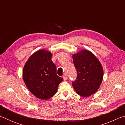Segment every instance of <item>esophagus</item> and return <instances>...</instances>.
I'll list each match as a JSON object with an SVG mask.
<instances>
[{
	"mask_svg": "<svg viewBox=\"0 0 125 125\" xmlns=\"http://www.w3.org/2000/svg\"><path fill=\"white\" fill-rule=\"evenodd\" d=\"M63 79H64V80H66L67 79V75H65V74L63 75Z\"/></svg>",
	"mask_w": 125,
	"mask_h": 125,
	"instance_id": "34e87169",
	"label": "esophagus"
}]
</instances>
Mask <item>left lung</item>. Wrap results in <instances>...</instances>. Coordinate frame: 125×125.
<instances>
[{"instance_id":"1","label":"left lung","mask_w":125,"mask_h":125,"mask_svg":"<svg viewBox=\"0 0 125 125\" xmlns=\"http://www.w3.org/2000/svg\"><path fill=\"white\" fill-rule=\"evenodd\" d=\"M77 77L72 82L73 87L78 95L88 97L94 94L102 82L104 71L100 62L92 52L82 50L73 55Z\"/></svg>"}]
</instances>
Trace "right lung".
Listing matches in <instances>:
<instances>
[{"label":"right lung","instance_id":"obj_1","mask_svg":"<svg viewBox=\"0 0 125 125\" xmlns=\"http://www.w3.org/2000/svg\"><path fill=\"white\" fill-rule=\"evenodd\" d=\"M52 54L40 50L31 55L23 69V79L33 95L47 100L56 94L63 78L57 75Z\"/></svg>","mask_w":125,"mask_h":125}]
</instances>
